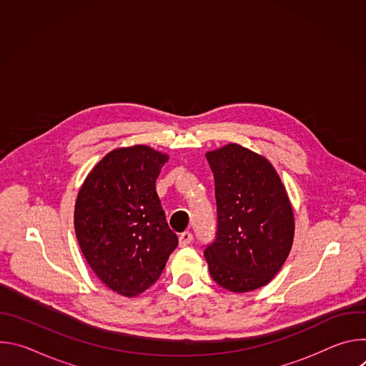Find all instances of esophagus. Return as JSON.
Here are the masks:
<instances>
[{
  "mask_svg": "<svg viewBox=\"0 0 366 366\" xmlns=\"http://www.w3.org/2000/svg\"><path fill=\"white\" fill-rule=\"evenodd\" d=\"M192 242L191 232H184L179 234V246H188Z\"/></svg>",
  "mask_w": 366,
  "mask_h": 366,
  "instance_id": "esophagus-1",
  "label": "esophagus"
}]
</instances>
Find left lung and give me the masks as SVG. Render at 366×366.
Segmentation results:
<instances>
[{"instance_id":"8db88e82","label":"left lung","mask_w":366,"mask_h":366,"mask_svg":"<svg viewBox=\"0 0 366 366\" xmlns=\"http://www.w3.org/2000/svg\"><path fill=\"white\" fill-rule=\"evenodd\" d=\"M214 175L217 230L204 256L212 278L232 292L267 285L287 260L294 213L268 159L230 143L205 153Z\"/></svg>"}]
</instances>
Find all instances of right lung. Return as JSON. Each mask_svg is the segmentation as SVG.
<instances>
[{"instance_id": "right-lung-1", "label": "right lung", "mask_w": 366, "mask_h": 366, "mask_svg": "<svg viewBox=\"0 0 366 366\" xmlns=\"http://www.w3.org/2000/svg\"><path fill=\"white\" fill-rule=\"evenodd\" d=\"M168 154L144 144L107 153L76 198L75 233L88 265L124 297L146 291L178 246L156 192Z\"/></svg>"}]
</instances>
